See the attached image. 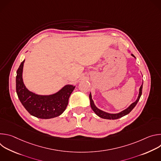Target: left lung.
<instances>
[{
  "label": "left lung",
  "instance_id": "left-lung-1",
  "mask_svg": "<svg viewBox=\"0 0 161 161\" xmlns=\"http://www.w3.org/2000/svg\"><path fill=\"white\" fill-rule=\"evenodd\" d=\"M131 55L136 58V57L134 56V55L131 54ZM142 88H143V83H142V85H141V86H140V88L139 89V94H138V96H137V98L136 100V101L132 103L128 108H127L126 109H125L124 110H123V111H120L119 113H109L99 109L95 105L94 102L92 98L91 92H90V95H89V99H90V106H91L92 109V110L94 111V113L97 114V115L98 117L102 118V119H108V120H114V119H120V118L126 115V114H129L132 110V109L136 106V105L137 104V102L139 101V100L140 99V97H141V96L142 94Z\"/></svg>",
  "mask_w": 161,
  "mask_h": 161
}]
</instances>
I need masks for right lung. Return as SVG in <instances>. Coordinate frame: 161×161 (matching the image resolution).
Segmentation results:
<instances>
[{
	"label": "right lung",
	"mask_w": 161,
	"mask_h": 161,
	"mask_svg": "<svg viewBox=\"0 0 161 161\" xmlns=\"http://www.w3.org/2000/svg\"><path fill=\"white\" fill-rule=\"evenodd\" d=\"M25 60L16 72V90L18 97L24 108L31 115L41 119H50L60 116L65 111L75 86L65 85L57 92L50 95H39L30 91L23 80V69Z\"/></svg>",
	"instance_id": "add662e5"
}]
</instances>
